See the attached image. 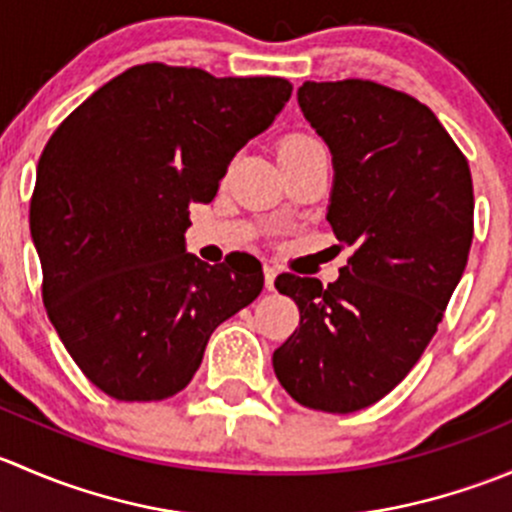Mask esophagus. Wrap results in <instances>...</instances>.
<instances>
[{"mask_svg":"<svg viewBox=\"0 0 512 512\" xmlns=\"http://www.w3.org/2000/svg\"><path fill=\"white\" fill-rule=\"evenodd\" d=\"M275 277H277V270L275 267H270V265H265V287L270 289H275Z\"/></svg>","mask_w":512,"mask_h":512,"instance_id":"esophagus-1","label":"esophagus"}]
</instances>
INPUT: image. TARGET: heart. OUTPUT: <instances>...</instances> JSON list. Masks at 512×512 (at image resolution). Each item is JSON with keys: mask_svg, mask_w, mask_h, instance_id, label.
<instances>
[{"mask_svg": "<svg viewBox=\"0 0 512 512\" xmlns=\"http://www.w3.org/2000/svg\"><path fill=\"white\" fill-rule=\"evenodd\" d=\"M312 143H317L314 138L309 136H289L285 143H282L280 151H294V148H304V146H312Z\"/></svg>", "mask_w": 512, "mask_h": 512, "instance_id": "heart-1", "label": "heart"}]
</instances>
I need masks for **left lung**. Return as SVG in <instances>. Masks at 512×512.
<instances>
[{"instance_id": "1", "label": "left lung", "mask_w": 512, "mask_h": 512, "mask_svg": "<svg viewBox=\"0 0 512 512\" xmlns=\"http://www.w3.org/2000/svg\"><path fill=\"white\" fill-rule=\"evenodd\" d=\"M297 103L332 153L327 220L354 255L327 287L277 277L299 329L272 366L297 404L352 414L384 399L436 334L473 242V180L431 108L401 91L304 81Z\"/></svg>"}]
</instances>
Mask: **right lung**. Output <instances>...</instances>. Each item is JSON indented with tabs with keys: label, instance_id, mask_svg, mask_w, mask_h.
I'll list each match as a JSON object with an SVG mask.
<instances>
[{
	"label": "right lung",
	"instance_id": "1",
	"mask_svg": "<svg viewBox=\"0 0 512 512\" xmlns=\"http://www.w3.org/2000/svg\"><path fill=\"white\" fill-rule=\"evenodd\" d=\"M292 96L275 76L215 79L141 64L91 94L46 143L29 227L44 307L103 394L163 401L190 384L208 339L255 302V257L185 252L190 203H210L235 153Z\"/></svg>",
	"mask_w": 512,
	"mask_h": 512
}]
</instances>
